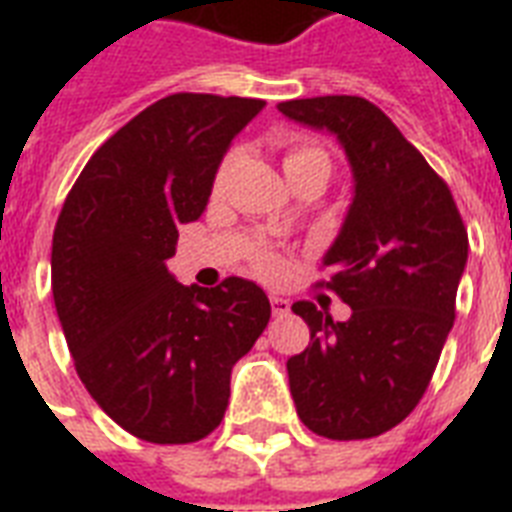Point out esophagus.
Wrapping results in <instances>:
<instances>
[{
  "mask_svg": "<svg viewBox=\"0 0 512 512\" xmlns=\"http://www.w3.org/2000/svg\"><path fill=\"white\" fill-rule=\"evenodd\" d=\"M271 311L273 316H289L292 313V305H289V300H284V297H271Z\"/></svg>",
  "mask_w": 512,
  "mask_h": 512,
  "instance_id": "34e87169",
  "label": "esophagus"
}]
</instances>
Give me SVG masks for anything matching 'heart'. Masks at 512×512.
Segmentation results:
<instances>
[{"label": "heart", "mask_w": 512, "mask_h": 512, "mask_svg": "<svg viewBox=\"0 0 512 512\" xmlns=\"http://www.w3.org/2000/svg\"><path fill=\"white\" fill-rule=\"evenodd\" d=\"M225 170H228V159L220 164V170H217L215 175V185L223 183ZM329 170H332V159H329L327 151H324L321 146H316V143L289 140L287 146H284V172H287L289 180L297 175H305V172H324V175L329 177ZM273 228H284V217L273 220ZM255 263H257V271H263V273H273L276 268H279V260H276L273 255H265V252L263 255H257Z\"/></svg>", "instance_id": "heart-1"}]
</instances>
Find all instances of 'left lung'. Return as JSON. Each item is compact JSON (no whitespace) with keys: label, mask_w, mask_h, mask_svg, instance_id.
<instances>
[{"label":"left lung","mask_w":512,"mask_h":512,"mask_svg":"<svg viewBox=\"0 0 512 512\" xmlns=\"http://www.w3.org/2000/svg\"><path fill=\"white\" fill-rule=\"evenodd\" d=\"M313 130L332 132L353 170V201L324 255L350 305L332 321L308 300L292 305L311 329L287 361L305 428L335 441L374 438L420 404L452 332L468 263V231L452 191L380 108L356 95L279 103Z\"/></svg>","instance_id":"1"}]
</instances>
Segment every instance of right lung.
Returning a JSON list of instances; mask_svg holds the SVG:
<instances>
[{
  "label": "right lung",
  "mask_w": 512,
  "mask_h": 512,
  "mask_svg": "<svg viewBox=\"0 0 512 512\" xmlns=\"http://www.w3.org/2000/svg\"><path fill=\"white\" fill-rule=\"evenodd\" d=\"M257 98L177 92L114 132L84 164L52 233V297L79 380L151 444L220 425L231 369L271 319L257 284L183 287L167 271L177 228L199 220Z\"/></svg>",
  "instance_id": "obj_1"
}]
</instances>
